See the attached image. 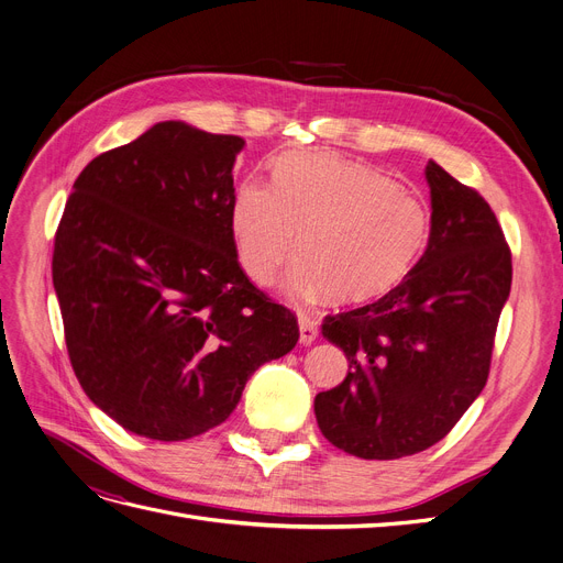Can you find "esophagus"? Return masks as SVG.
I'll return each instance as SVG.
<instances>
[{"instance_id":"esophagus-1","label":"esophagus","mask_w":563,"mask_h":563,"mask_svg":"<svg viewBox=\"0 0 563 563\" xmlns=\"http://www.w3.org/2000/svg\"><path fill=\"white\" fill-rule=\"evenodd\" d=\"M317 338V322L310 320V317L301 314L299 317V340L303 342V345H310V342H314Z\"/></svg>"}]
</instances>
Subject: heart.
<instances>
[{"label":"heart","instance_id":"b5f03b06","mask_svg":"<svg viewBox=\"0 0 563 563\" xmlns=\"http://www.w3.org/2000/svg\"><path fill=\"white\" fill-rule=\"evenodd\" d=\"M239 262L272 285L297 249L289 287L342 306L396 289L430 236L428 205L379 169L335 154H295L278 163L274 186L243 179L232 200Z\"/></svg>","mask_w":563,"mask_h":563}]
</instances>
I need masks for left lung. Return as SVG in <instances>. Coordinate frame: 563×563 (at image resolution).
<instances>
[{
  "instance_id": "left-lung-1",
  "label": "left lung",
  "mask_w": 563,
  "mask_h": 563,
  "mask_svg": "<svg viewBox=\"0 0 563 563\" xmlns=\"http://www.w3.org/2000/svg\"><path fill=\"white\" fill-rule=\"evenodd\" d=\"M430 239L388 295L327 314L322 333L345 352L347 377L314 396L333 446L363 460H398L444 439L481 396L510 295V251L481 195L434 161Z\"/></svg>"
}]
</instances>
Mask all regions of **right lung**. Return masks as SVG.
<instances>
[{"label": "right lung", "instance_id": "1", "mask_svg": "<svg viewBox=\"0 0 563 563\" xmlns=\"http://www.w3.org/2000/svg\"><path fill=\"white\" fill-rule=\"evenodd\" d=\"M239 135L161 121L96 156L55 234L68 358L89 400L140 437L221 426L249 377L299 340L243 274L232 236Z\"/></svg>", "mask_w": 563, "mask_h": 563}]
</instances>
